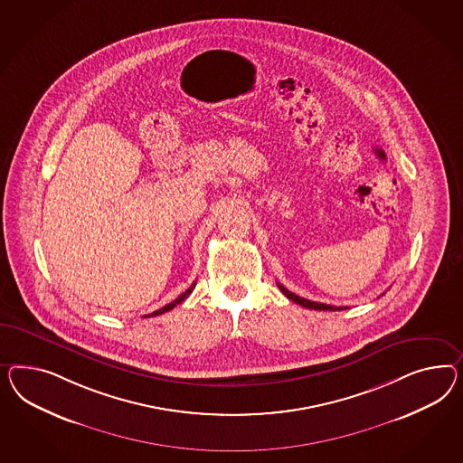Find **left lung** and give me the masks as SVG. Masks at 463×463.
Instances as JSON below:
<instances>
[{
	"mask_svg": "<svg viewBox=\"0 0 463 463\" xmlns=\"http://www.w3.org/2000/svg\"><path fill=\"white\" fill-rule=\"evenodd\" d=\"M278 288L281 289V293L287 297L288 300L295 301L297 305H301V307H305V308H310V310H330V312H335V310H345V307L342 308V307L326 305V303H318V301L305 300V298H301L298 295L291 293L289 289H287L283 285H279V283H278Z\"/></svg>",
	"mask_w": 463,
	"mask_h": 463,
	"instance_id": "left-lung-1",
	"label": "left lung"
}]
</instances>
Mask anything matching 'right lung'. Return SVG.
<instances>
[{"mask_svg": "<svg viewBox=\"0 0 463 463\" xmlns=\"http://www.w3.org/2000/svg\"><path fill=\"white\" fill-rule=\"evenodd\" d=\"M194 288H195V283H194V285H190V288H188V289H185V291H184V293H182V295H180V297H178L176 300L172 301V303H168V305H165L163 308H160V310H156V312L151 313V315H145V317H156V315H162V313L170 312L172 308H175L178 303H182V301L187 298L188 295H190V293L194 291Z\"/></svg>", "mask_w": 463, "mask_h": 463, "instance_id": "add662e5", "label": "right lung"}]
</instances>
